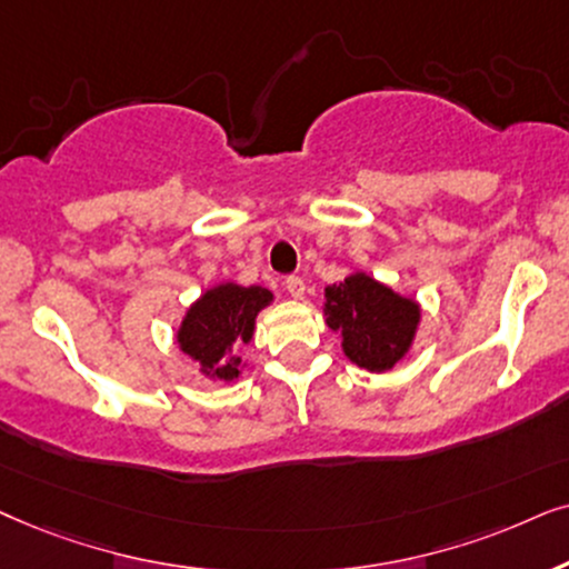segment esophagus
Masks as SVG:
<instances>
[{"label": "esophagus", "mask_w": 569, "mask_h": 569, "mask_svg": "<svg viewBox=\"0 0 569 569\" xmlns=\"http://www.w3.org/2000/svg\"><path fill=\"white\" fill-rule=\"evenodd\" d=\"M286 289H289V293H291L293 299H301V297H305L307 286H305V280H301L299 276H289V278H286Z\"/></svg>", "instance_id": "1"}]
</instances>
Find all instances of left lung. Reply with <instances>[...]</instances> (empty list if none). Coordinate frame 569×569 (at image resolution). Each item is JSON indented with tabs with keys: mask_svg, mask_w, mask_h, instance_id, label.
I'll return each instance as SVG.
<instances>
[{
	"mask_svg": "<svg viewBox=\"0 0 569 569\" xmlns=\"http://www.w3.org/2000/svg\"><path fill=\"white\" fill-rule=\"evenodd\" d=\"M328 325L343 336L348 359L369 372H388L411 346L419 307L375 278L356 272L325 289Z\"/></svg>",
	"mask_w": 569,
	"mask_h": 569,
	"instance_id": "8db88e82",
	"label": "left lung"
}]
</instances>
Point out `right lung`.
Listing matches in <instances>:
<instances>
[{
  "label": "right lung",
  "instance_id": "1",
  "mask_svg": "<svg viewBox=\"0 0 569 569\" xmlns=\"http://www.w3.org/2000/svg\"><path fill=\"white\" fill-rule=\"evenodd\" d=\"M270 299L272 293L260 286L241 289L226 283L210 289L181 322V351L200 361L206 372L218 380H233L239 377L241 359L231 353V348L252 338L254 317L262 307H268Z\"/></svg>",
  "mask_w": 569,
  "mask_h": 569
}]
</instances>
